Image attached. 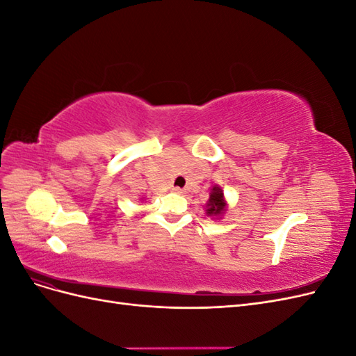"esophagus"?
<instances>
[{"mask_svg":"<svg viewBox=\"0 0 356 356\" xmlns=\"http://www.w3.org/2000/svg\"><path fill=\"white\" fill-rule=\"evenodd\" d=\"M172 191H175V193H178V195H182V193H184V188H179V187H174V188H172Z\"/></svg>","mask_w":356,"mask_h":356,"instance_id":"esophagus-1","label":"esophagus"}]
</instances>
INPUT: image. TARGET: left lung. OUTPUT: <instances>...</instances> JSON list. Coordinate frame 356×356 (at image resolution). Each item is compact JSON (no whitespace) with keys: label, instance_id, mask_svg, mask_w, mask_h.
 <instances>
[{"label":"left lung","instance_id":"obj_1","mask_svg":"<svg viewBox=\"0 0 356 356\" xmlns=\"http://www.w3.org/2000/svg\"><path fill=\"white\" fill-rule=\"evenodd\" d=\"M224 193L220 187H213L211 191V197L208 202V215H221L225 211V202H224Z\"/></svg>","mask_w":356,"mask_h":356}]
</instances>
